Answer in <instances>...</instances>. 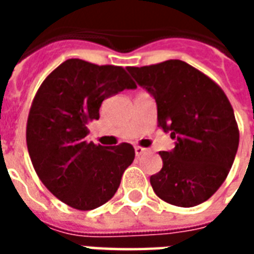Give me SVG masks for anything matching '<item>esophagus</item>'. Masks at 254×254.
Returning <instances> with one entry per match:
<instances>
[{
    "label": "esophagus",
    "instance_id": "obj_1",
    "mask_svg": "<svg viewBox=\"0 0 254 254\" xmlns=\"http://www.w3.org/2000/svg\"><path fill=\"white\" fill-rule=\"evenodd\" d=\"M147 151H148V149L143 148V147H138V145H136V147H134V154H136V156H140V155L145 154Z\"/></svg>",
    "mask_w": 254,
    "mask_h": 254
}]
</instances>
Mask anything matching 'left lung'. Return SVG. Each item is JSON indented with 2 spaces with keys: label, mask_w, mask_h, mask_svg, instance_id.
I'll list each match as a JSON object with an SVG mask.
<instances>
[{
  "label": "left lung",
  "mask_w": 254,
  "mask_h": 254,
  "mask_svg": "<svg viewBox=\"0 0 254 254\" xmlns=\"http://www.w3.org/2000/svg\"><path fill=\"white\" fill-rule=\"evenodd\" d=\"M127 69L154 98L159 127L176 140L171 151L159 152L163 167L151 176V187L177 207L201 204L223 184L238 149L240 132L227 96L180 60Z\"/></svg>",
  "instance_id": "1"
}]
</instances>
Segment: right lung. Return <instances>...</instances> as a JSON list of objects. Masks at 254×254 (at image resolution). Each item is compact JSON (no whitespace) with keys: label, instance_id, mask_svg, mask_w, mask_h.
Instances as JSON below:
<instances>
[{"label":"right lung","instance_id":"obj_1","mask_svg":"<svg viewBox=\"0 0 254 254\" xmlns=\"http://www.w3.org/2000/svg\"><path fill=\"white\" fill-rule=\"evenodd\" d=\"M134 88L124 67L72 58L38 89L27 122V148L39 180L69 207L89 211L116 194L134 149L127 143H88L87 125L99 120L103 100Z\"/></svg>","mask_w":254,"mask_h":254}]
</instances>
